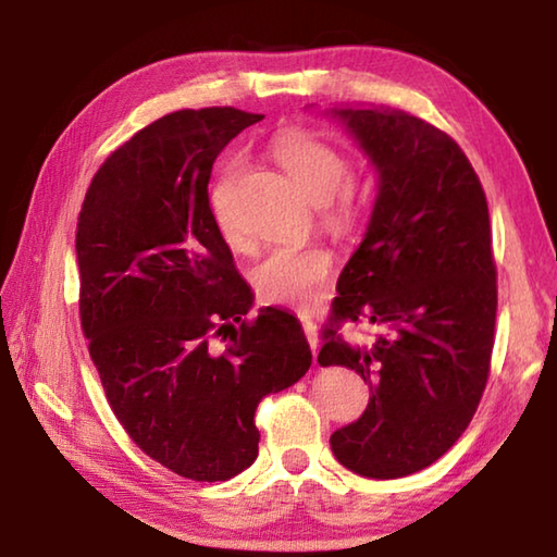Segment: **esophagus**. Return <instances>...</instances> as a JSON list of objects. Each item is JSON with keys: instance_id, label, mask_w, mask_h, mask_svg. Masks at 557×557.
I'll return each mask as SVG.
<instances>
[{"instance_id": "34e87169", "label": "esophagus", "mask_w": 557, "mask_h": 557, "mask_svg": "<svg viewBox=\"0 0 557 557\" xmlns=\"http://www.w3.org/2000/svg\"><path fill=\"white\" fill-rule=\"evenodd\" d=\"M301 329H305L307 342H309V346H312V354L317 356V351H319V332H317V324H314L309 317H301Z\"/></svg>"}]
</instances>
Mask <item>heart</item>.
<instances>
[{
  "label": "heart",
  "mask_w": 557,
  "mask_h": 557,
  "mask_svg": "<svg viewBox=\"0 0 557 557\" xmlns=\"http://www.w3.org/2000/svg\"><path fill=\"white\" fill-rule=\"evenodd\" d=\"M272 154L292 176L301 194L324 206V223L336 235H351L363 221L366 188L354 182L351 157L342 147L312 135L307 129H287L277 137ZM240 166L231 162L221 169L213 184V219L225 243L240 245L243 233L228 211V188ZM336 260L322 245H282L252 272V285L260 299L270 305L309 309L324 299Z\"/></svg>",
  "instance_id": "obj_1"
}]
</instances>
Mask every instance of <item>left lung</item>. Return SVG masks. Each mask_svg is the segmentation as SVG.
<instances>
[{
  "mask_svg": "<svg viewBox=\"0 0 557 557\" xmlns=\"http://www.w3.org/2000/svg\"><path fill=\"white\" fill-rule=\"evenodd\" d=\"M379 169L369 231L336 282L322 366L371 385L369 408L332 435L371 479L430 467L461 437L492 371L496 262L482 182L447 132L408 112L334 108ZM382 329L347 336L354 323Z\"/></svg>",
  "mask_w": 557,
  "mask_h": 557,
  "instance_id": "left-lung-1",
  "label": "left lung"
}]
</instances>
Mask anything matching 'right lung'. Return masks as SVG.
Segmentation results:
<instances>
[{
  "mask_svg": "<svg viewBox=\"0 0 557 557\" xmlns=\"http://www.w3.org/2000/svg\"><path fill=\"white\" fill-rule=\"evenodd\" d=\"M260 120L235 108L159 117L100 164L75 228L81 326L110 408L147 457L194 482L248 469L258 403L312 366L297 317L245 319L250 287L209 203L215 157Z\"/></svg>",
  "mask_w": 557,
  "mask_h": 557,
  "instance_id": "1",
  "label": "right lung"
}]
</instances>
